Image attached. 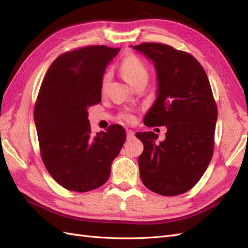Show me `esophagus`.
I'll use <instances>...</instances> for the list:
<instances>
[{
    "mask_svg": "<svg viewBox=\"0 0 248 248\" xmlns=\"http://www.w3.org/2000/svg\"><path fill=\"white\" fill-rule=\"evenodd\" d=\"M127 139H128V140H130V139H132L133 137H134V132L132 131V130H127Z\"/></svg>",
    "mask_w": 248,
    "mask_h": 248,
    "instance_id": "1",
    "label": "esophagus"
}]
</instances>
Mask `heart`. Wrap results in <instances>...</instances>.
I'll use <instances>...</instances> for the list:
<instances>
[{
  "instance_id": "1",
  "label": "heart",
  "mask_w": 248,
  "mask_h": 248,
  "mask_svg": "<svg viewBox=\"0 0 248 248\" xmlns=\"http://www.w3.org/2000/svg\"><path fill=\"white\" fill-rule=\"evenodd\" d=\"M121 72L123 74L124 78L132 85L134 81H137L140 78H148V71L144 62L141 60L134 56V55H128L124 58V60L121 63ZM109 80V74H106L103 77L101 81V89L104 90L107 88ZM128 119H131L130 117H127Z\"/></svg>"
}]
</instances>
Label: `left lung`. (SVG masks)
<instances>
[{
	"mask_svg": "<svg viewBox=\"0 0 248 248\" xmlns=\"http://www.w3.org/2000/svg\"><path fill=\"white\" fill-rule=\"evenodd\" d=\"M154 65L156 99L144 119L147 126H167L166 140L138 132L144 145L139 157L141 182L161 196L191 189L212 158L217 107L207 74L191 55L167 44L131 46Z\"/></svg>",
	"mask_w": 248,
	"mask_h": 248,
	"instance_id": "obj_1",
	"label": "left lung"
}]
</instances>
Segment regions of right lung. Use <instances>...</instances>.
I'll return each mask as SVG.
<instances>
[{"label": "right lung", "instance_id": "obj_1", "mask_svg": "<svg viewBox=\"0 0 248 248\" xmlns=\"http://www.w3.org/2000/svg\"><path fill=\"white\" fill-rule=\"evenodd\" d=\"M120 48L87 46L58 57L44 77L34 110L44 166L64 188L86 192L108 181L126 140L121 125L91 134L90 107L101 101V81Z\"/></svg>", "mask_w": 248, "mask_h": 248}]
</instances>
